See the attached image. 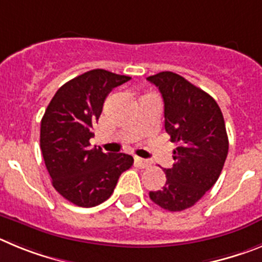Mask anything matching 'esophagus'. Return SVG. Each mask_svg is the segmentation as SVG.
<instances>
[{
  "label": "esophagus",
  "mask_w": 262,
  "mask_h": 262,
  "mask_svg": "<svg viewBox=\"0 0 262 262\" xmlns=\"http://www.w3.org/2000/svg\"><path fill=\"white\" fill-rule=\"evenodd\" d=\"M136 163L138 164V167H141V168H147V167L151 166V162L148 159H143V158H136Z\"/></svg>",
  "instance_id": "34e87169"
}]
</instances>
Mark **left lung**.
<instances>
[{
    "label": "left lung",
    "mask_w": 262,
    "mask_h": 262,
    "mask_svg": "<svg viewBox=\"0 0 262 262\" xmlns=\"http://www.w3.org/2000/svg\"><path fill=\"white\" fill-rule=\"evenodd\" d=\"M147 81L162 94L164 129L178 145L175 163L164 169V187L148 195L166 210H185L211 189L225 166L228 137L222 111L209 94L176 73H158Z\"/></svg>",
    "instance_id": "left-lung-1"
}]
</instances>
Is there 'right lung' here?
Returning a JSON list of instances; mask_svg holds the SVG:
<instances>
[{
	"label": "right lung",
	"mask_w": 262,
	"mask_h": 262,
	"mask_svg": "<svg viewBox=\"0 0 262 262\" xmlns=\"http://www.w3.org/2000/svg\"><path fill=\"white\" fill-rule=\"evenodd\" d=\"M130 79L94 69L60 87L40 124V148L55 189L72 204L93 207L111 197L132 155L90 147L94 125L112 89Z\"/></svg>",
	"instance_id": "add662e5"
}]
</instances>
